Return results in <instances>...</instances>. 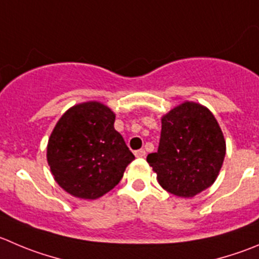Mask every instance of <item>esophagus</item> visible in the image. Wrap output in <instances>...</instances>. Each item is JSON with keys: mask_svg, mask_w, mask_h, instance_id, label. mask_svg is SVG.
<instances>
[{"mask_svg": "<svg viewBox=\"0 0 259 259\" xmlns=\"http://www.w3.org/2000/svg\"><path fill=\"white\" fill-rule=\"evenodd\" d=\"M135 155H136V157H144L145 155H146V151H145L144 149L136 150V151H135Z\"/></svg>", "mask_w": 259, "mask_h": 259, "instance_id": "1", "label": "esophagus"}]
</instances>
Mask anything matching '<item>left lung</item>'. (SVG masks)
Masks as SVG:
<instances>
[{
	"mask_svg": "<svg viewBox=\"0 0 259 259\" xmlns=\"http://www.w3.org/2000/svg\"><path fill=\"white\" fill-rule=\"evenodd\" d=\"M225 140L207 108L186 102L161 118L159 149L147 155L165 191L193 197L218 178L225 157Z\"/></svg>",
	"mask_w": 259,
	"mask_h": 259,
	"instance_id": "left-lung-1",
	"label": "left lung"
}]
</instances>
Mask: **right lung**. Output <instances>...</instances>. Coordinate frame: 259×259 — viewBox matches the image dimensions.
Returning <instances> with one entry per match:
<instances>
[{"label": "right lung", "instance_id": "obj_1", "mask_svg": "<svg viewBox=\"0 0 259 259\" xmlns=\"http://www.w3.org/2000/svg\"><path fill=\"white\" fill-rule=\"evenodd\" d=\"M104 104L88 102L61 117L47 147L54 179L72 196L95 199L114 188L135 159Z\"/></svg>", "mask_w": 259, "mask_h": 259}]
</instances>
